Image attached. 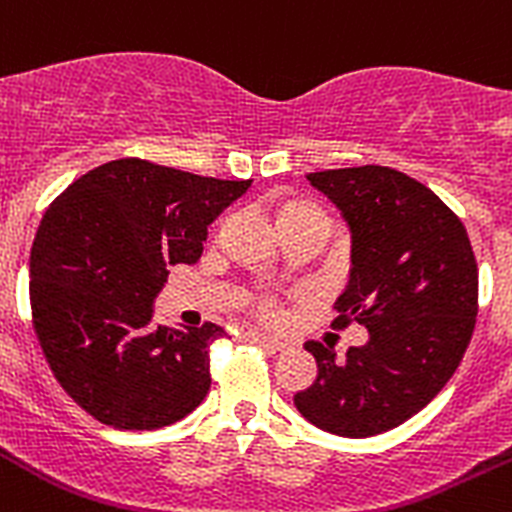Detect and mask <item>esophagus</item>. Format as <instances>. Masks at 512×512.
<instances>
[{"label":"esophagus","instance_id":"1","mask_svg":"<svg viewBox=\"0 0 512 512\" xmlns=\"http://www.w3.org/2000/svg\"><path fill=\"white\" fill-rule=\"evenodd\" d=\"M245 338H247V341H252V343H260V346H267V348H272V351H283V348H285V343L280 341V338H275V336H267V333H257V331H250V333H245Z\"/></svg>","mask_w":512,"mask_h":512}]
</instances>
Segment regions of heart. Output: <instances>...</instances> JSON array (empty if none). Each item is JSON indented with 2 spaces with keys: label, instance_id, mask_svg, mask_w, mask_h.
<instances>
[{
  "label": "heart",
  "instance_id": "b5f03b06",
  "mask_svg": "<svg viewBox=\"0 0 512 512\" xmlns=\"http://www.w3.org/2000/svg\"><path fill=\"white\" fill-rule=\"evenodd\" d=\"M308 214H323V212L318 207H313V204H288L280 217H308ZM323 217H326V214H323ZM262 313H265L267 318H275L278 310H275V305L272 303H265L262 305Z\"/></svg>",
  "mask_w": 512,
  "mask_h": 512
}]
</instances>
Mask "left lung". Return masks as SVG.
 <instances>
[{
    "label": "left lung",
    "instance_id": "left-lung-1",
    "mask_svg": "<svg viewBox=\"0 0 512 512\" xmlns=\"http://www.w3.org/2000/svg\"><path fill=\"white\" fill-rule=\"evenodd\" d=\"M351 229V270L338 326L364 323L369 341L336 351L308 341L318 376L293 396L318 429L364 439L424 409L460 366L477 315V262L460 217L389 166L308 174Z\"/></svg>",
    "mask_w": 512,
    "mask_h": 512
}]
</instances>
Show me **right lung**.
<instances>
[{
    "mask_svg": "<svg viewBox=\"0 0 512 512\" xmlns=\"http://www.w3.org/2000/svg\"><path fill=\"white\" fill-rule=\"evenodd\" d=\"M250 186L118 159L50 204L32 242V321L55 379L90 417L141 432L202 404L209 343L224 331L154 326V303L166 267L194 265L209 224Z\"/></svg>",
    "mask_w": 512,
    "mask_h": 512,
    "instance_id": "right-lung-1",
    "label": "right lung"
}]
</instances>
